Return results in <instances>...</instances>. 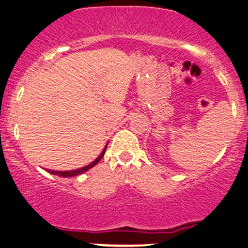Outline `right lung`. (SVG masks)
I'll use <instances>...</instances> for the list:
<instances>
[{
    "instance_id": "obj_1",
    "label": "right lung",
    "mask_w": 248,
    "mask_h": 248,
    "mask_svg": "<svg viewBox=\"0 0 248 248\" xmlns=\"http://www.w3.org/2000/svg\"><path fill=\"white\" fill-rule=\"evenodd\" d=\"M108 145V144H107ZM107 145L106 147L103 148V151L101 152V155H98L97 158L95 159V160L93 161V163H90L89 165L84 166V168H80V169H77V170H71V171H54V170H47V172L52 174H57V176H62V177H74V176H78V174H82L84 173V172H87L88 170H90L91 168H93V166L96 165V164L98 163V161L102 159V157L104 155V153H106V150H107Z\"/></svg>"
}]
</instances>
